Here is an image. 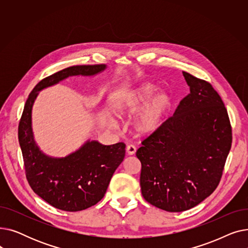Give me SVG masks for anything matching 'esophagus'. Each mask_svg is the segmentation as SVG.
<instances>
[{
    "mask_svg": "<svg viewBox=\"0 0 248 248\" xmlns=\"http://www.w3.org/2000/svg\"><path fill=\"white\" fill-rule=\"evenodd\" d=\"M136 152H137V148H136L134 145H128V146L126 147V153H127V155H135Z\"/></svg>",
    "mask_w": 248,
    "mask_h": 248,
    "instance_id": "obj_1",
    "label": "esophagus"
}]
</instances>
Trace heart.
<instances>
[{
  "instance_id": "b5f03b06",
  "label": "heart",
  "mask_w": 248,
  "mask_h": 248,
  "mask_svg": "<svg viewBox=\"0 0 248 248\" xmlns=\"http://www.w3.org/2000/svg\"><path fill=\"white\" fill-rule=\"evenodd\" d=\"M155 86L150 83L142 84L128 91L114 103V110L120 116L131 115L155 93ZM171 99L165 93L153 96L135 120V127L140 134L154 133L162 123L163 117L170 107Z\"/></svg>"
}]
</instances>
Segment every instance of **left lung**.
Returning <instances> with one entry per match:
<instances>
[{"instance_id":"1","label":"left lung","mask_w":248,"mask_h":248,"mask_svg":"<svg viewBox=\"0 0 248 248\" xmlns=\"http://www.w3.org/2000/svg\"><path fill=\"white\" fill-rule=\"evenodd\" d=\"M190 93L174 114L141 141L142 197L168 212H182L215 191L231 149L227 109L211 83L183 72Z\"/></svg>"}]
</instances>
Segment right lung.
I'll list each match as a JSON object with an SVG mask.
<instances>
[{"label": "right lung", "instance_id": "obj_1", "mask_svg": "<svg viewBox=\"0 0 248 248\" xmlns=\"http://www.w3.org/2000/svg\"><path fill=\"white\" fill-rule=\"evenodd\" d=\"M104 68V64L76 65L45 77L31 91L19 122L18 138L28 183L39 197L63 211H81L103 198L114 171L124 161L125 145L103 146L93 140L66 158H49L38 149L33 138V102L39 90L68 76L94 75Z\"/></svg>", "mask_w": 248, "mask_h": 248}]
</instances>
